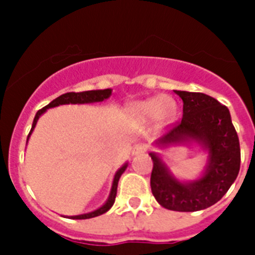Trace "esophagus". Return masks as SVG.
<instances>
[{"instance_id":"1","label":"esophagus","mask_w":255,"mask_h":255,"mask_svg":"<svg viewBox=\"0 0 255 255\" xmlns=\"http://www.w3.org/2000/svg\"><path fill=\"white\" fill-rule=\"evenodd\" d=\"M146 149H147L146 144H144V142H138V144L134 145L133 149H132V154H133V155H138V154L145 153Z\"/></svg>"}]
</instances>
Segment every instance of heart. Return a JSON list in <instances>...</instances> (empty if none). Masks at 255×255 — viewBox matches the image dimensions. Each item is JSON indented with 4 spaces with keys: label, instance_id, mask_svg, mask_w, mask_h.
I'll use <instances>...</instances> for the list:
<instances>
[{
    "label": "heart",
    "instance_id": "b5f03b06",
    "mask_svg": "<svg viewBox=\"0 0 255 255\" xmlns=\"http://www.w3.org/2000/svg\"><path fill=\"white\" fill-rule=\"evenodd\" d=\"M128 115L136 122L145 123L155 119L159 123H170L177 114V105L174 98L168 96L155 97L134 101L128 105Z\"/></svg>",
    "mask_w": 255,
    "mask_h": 255
}]
</instances>
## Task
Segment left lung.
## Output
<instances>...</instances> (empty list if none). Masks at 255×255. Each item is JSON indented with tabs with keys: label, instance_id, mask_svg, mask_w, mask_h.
Masks as SVG:
<instances>
[{
	"label": "left lung",
	"instance_id": "8db88e82",
	"mask_svg": "<svg viewBox=\"0 0 255 255\" xmlns=\"http://www.w3.org/2000/svg\"><path fill=\"white\" fill-rule=\"evenodd\" d=\"M183 100V119L155 141L159 147L197 142L209 153L204 175L180 181L163 160L150 153L151 193L160 206L174 211H198L213 206L227 193L240 171V142L230 110L215 98L196 92L175 91Z\"/></svg>",
	"mask_w": 255,
	"mask_h": 255
}]
</instances>
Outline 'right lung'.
I'll use <instances>...</instances> for the list:
<instances>
[{
    "label": "right lung",
    "instance_id": "1",
    "mask_svg": "<svg viewBox=\"0 0 255 255\" xmlns=\"http://www.w3.org/2000/svg\"><path fill=\"white\" fill-rule=\"evenodd\" d=\"M111 96V89H98V91H85V92H79V93H75V92H68V93H65V95L59 96L55 100L50 102L49 105H46L45 108H42L41 110H38L36 113V117L33 119V123H32V128L29 131L28 137H27V141H28L29 136H31L33 128L36 127V123H37L38 118L44 114L45 111L48 109L55 108V106H59V105H70V104H93V102H101L104 100H108ZM128 163H124L119 170L115 172L114 180H113V185H111L110 194H109L108 201L102 205L101 207H98L97 210L91 211V213L87 214H81V215H74V217H70L71 219H89V218H95L98 217V215H102L106 211H109L111 209V206L114 205L115 202V197H117V189H118V181L121 179L122 174H123L126 168H127Z\"/></svg>",
    "mask_w": 255,
    "mask_h": 255
}]
</instances>
